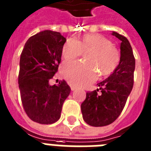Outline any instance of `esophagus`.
Segmentation results:
<instances>
[{
	"label": "esophagus",
	"mask_w": 151,
	"mask_h": 151,
	"mask_svg": "<svg viewBox=\"0 0 151 151\" xmlns=\"http://www.w3.org/2000/svg\"><path fill=\"white\" fill-rule=\"evenodd\" d=\"M70 89H71V91H75L77 89V87L74 86V85H70Z\"/></svg>",
	"instance_id": "1"
}]
</instances>
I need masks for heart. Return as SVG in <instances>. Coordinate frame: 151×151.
Wrapping results in <instances>:
<instances>
[{"label": "heart", "instance_id": "b5f03b06", "mask_svg": "<svg viewBox=\"0 0 151 151\" xmlns=\"http://www.w3.org/2000/svg\"><path fill=\"white\" fill-rule=\"evenodd\" d=\"M83 53L87 63H67L61 68L62 76L75 86H88L96 81L98 75L107 77L115 71L120 55L111 42L99 34H87L78 40H68L62 49V56L70 62Z\"/></svg>", "mask_w": 151, "mask_h": 151}]
</instances>
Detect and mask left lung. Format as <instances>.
<instances>
[{
    "label": "left lung",
    "instance_id": "1",
    "mask_svg": "<svg viewBox=\"0 0 151 151\" xmlns=\"http://www.w3.org/2000/svg\"><path fill=\"white\" fill-rule=\"evenodd\" d=\"M111 34L122 42L119 63L109 78L98 84L101 94H98L99 89L88 91L81 105L85 122L95 127L108 126L118 118L133 86L135 58L130 43L123 35Z\"/></svg>",
    "mask_w": 151,
    "mask_h": 151
}]
</instances>
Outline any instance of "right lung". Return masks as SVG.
<instances>
[{
  "label": "right lung",
  "mask_w": 151,
  "mask_h": 151,
  "mask_svg": "<svg viewBox=\"0 0 151 151\" xmlns=\"http://www.w3.org/2000/svg\"><path fill=\"white\" fill-rule=\"evenodd\" d=\"M66 41L60 32L45 30L29 38L21 54L18 87L22 102L27 116L38 123L56 122L70 92L64 80L58 85L49 83L58 70Z\"/></svg>",
  "instance_id": "1"
}]
</instances>
